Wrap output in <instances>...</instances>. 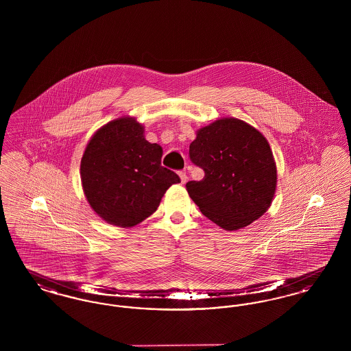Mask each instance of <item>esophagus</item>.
<instances>
[{
	"instance_id": "1",
	"label": "esophagus",
	"mask_w": 351,
	"mask_h": 351,
	"mask_svg": "<svg viewBox=\"0 0 351 351\" xmlns=\"http://www.w3.org/2000/svg\"><path fill=\"white\" fill-rule=\"evenodd\" d=\"M179 178H180V182H182V184L186 183V180H188V178H186V173L185 172H179Z\"/></svg>"
}]
</instances>
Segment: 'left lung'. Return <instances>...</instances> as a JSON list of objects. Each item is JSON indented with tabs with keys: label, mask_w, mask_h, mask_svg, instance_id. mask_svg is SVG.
<instances>
[{
	"label": "left lung",
	"mask_w": 351,
	"mask_h": 351,
	"mask_svg": "<svg viewBox=\"0 0 351 351\" xmlns=\"http://www.w3.org/2000/svg\"><path fill=\"white\" fill-rule=\"evenodd\" d=\"M189 156L205 176L185 184L188 195L221 229L239 230L267 212L278 169L258 129L238 118H218L196 132Z\"/></svg>",
	"instance_id": "8db88e82"
}]
</instances>
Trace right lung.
Here are the masks:
<instances>
[{
  "label": "right lung",
  "instance_id": "obj_1",
  "mask_svg": "<svg viewBox=\"0 0 351 351\" xmlns=\"http://www.w3.org/2000/svg\"><path fill=\"white\" fill-rule=\"evenodd\" d=\"M163 149L145 138V126L122 116L89 139L80 163L84 195L105 222L133 228L158 209L179 176L160 165Z\"/></svg>",
  "mask_w": 351,
  "mask_h": 351
}]
</instances>
